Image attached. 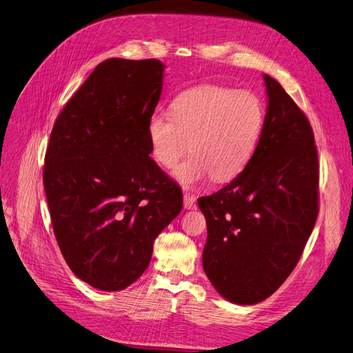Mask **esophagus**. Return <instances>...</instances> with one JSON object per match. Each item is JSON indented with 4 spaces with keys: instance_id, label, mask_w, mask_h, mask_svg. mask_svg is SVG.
Segmentation results:
<instances>
[{
    "instance_id": "obj_1",
    "label": "esophagus",
    "mask_w": 353,
    "mask_h": 353,
    "mask_svg": "<svg viewBox=\"0 0 353 353\" xmlns=\"http://www.w3.org/2000/svg\"><path fill=\"white\" fill-rule=\"evenodd\" d=\"M195 201H196V198H195L194 195L188 194V192L183 195V205H185V209H188V210L194 209V207H195Z\"/></svg>"
}]
</instances>
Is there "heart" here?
<instances>
[{"label":"heart","mask_w":353,"mask_h":353,"mask_svg":"<svg viewBox=\"0 0 353 353\" xmlns=\"http://www.w3.org/2000/svg\"><path fill=\"white\" fill-rule=\"evenodd\" d=\"M265 108L250 90L218 85L188 89L171 103V116L153 113L148 121L152 158L164 168L177 164L173 176L189 188L213 177H237L254 158L263 137Z\"/></svg>","instance_id":"1"}]
</instances>
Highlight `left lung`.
I'll return each instance as SVG.
<instances>
[{"label":"left lung","mask_w":353,"mask_h":353,"mask_svg":"<svg viewBox=\"0 0 353 353\" xmlns=\"http://www.w3.org/2000/svg\"><path fill=\"white\" fill-rule=\"evenodd\" d=\"M268 105L259 146L230 185L198 198L207 222L203 267L223 298L252 305L292 273L319 212V162L309 119L264 74Z\"/></svg>","instance_id":"8db88e82"}]
</instances>
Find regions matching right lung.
Segmentation results:
<instances>
[{"label": "right lung", "instance_id": "right-lung-1", "mask_svg": "<svg viewBox=\"0 0 353 353\" xmlns=\"http://www.w3.org/2000/svg\"><path fill=\"white\" fill-rule=\"evenodd\" d=\"M164 68L158 59L101 62L50 134L43 183L53 232L71 271L101 291L134 283L182 210V189L149 157Z\"/></svg>", "mask_w": 353, "mask_h": 353}]
</instances>
